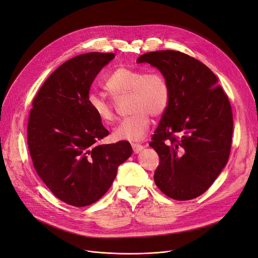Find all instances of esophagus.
<instances>
[{"label":"esophagus","mask_w":258,"mask_h":258,"mask_svg":"<svg viewBox=\"0 0 258 258\" xmlns=\"http://www.w3.org/2000/svg\"><path fill=\"white\" fill-rule=\"evenodd\" d=\"M132 148H133V152L135 154H138L139 152H141L143 150V146L141 144H132Z\"/></svg>","instance_id":"esophagus-1"}]
</instances>
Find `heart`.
<instances>
[{
    "instance_id": "obj_1",
    "label": "heart",
    "mask_w": 258,
    "mask_h": 258,
    "mask_svg": "<svg viewBox=\"0 0 258 258\" xmlns=\"http://www.w3.org/2000/svg\"><path fill=\"white\" fill-rule=\"evenodd\" d=\"M104 89L115 99L130 95L132 116L122 120L114 128L116 140L137 142L142 140L151 125V115L160 117L166 111L169 102V86L166 78L158 71H146L120 66L110 74ZM91 112L104 123L116 118L115 106L103 96L91 93L88 96Z\"/></svg>"
}]
</instances>
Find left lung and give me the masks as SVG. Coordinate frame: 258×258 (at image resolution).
<instances>
[{
    "mask_svg": "<svg viewBox=\"0 0 258 258\" xmlns=\"http://www.w3.org/2000/svg\"><path fill=\"white\" fill-rule=\"evenodd\" d=\"M137 62L156 67L169 86L168 106L150 143L160 158L155 183L173 200L200 197L218 178L231 150L228 96L207 66L182 52H148Z\"/></svg>",
    "mask_w": 258,
    "mask_h": 258,
    "instance_id": "obj_1",
    "label": "left lung"
}]
</instances>
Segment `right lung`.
I'll list each match as a JSON object with an SVG mask.
<instances>
[{
	"label": "right lung",
	"instance_id": "obj_1",
	"mask_svg": "<svg viewBox=\"0 0 258 258\" xmlns=\"http://www.w3.org/2000/svg\"><path fill=\"white\" fill-rule=\"evenodd\" d=\"M114 57L91 52L67 60L46 79L30 110L27 142L33 166L54 196L75 207L97 202L133 153L127 141L98 143L108 131L88 105L93 80Z\"/></svg>",
	"mask_w": 258,
	"mask_h": 258
}]
</instances>
